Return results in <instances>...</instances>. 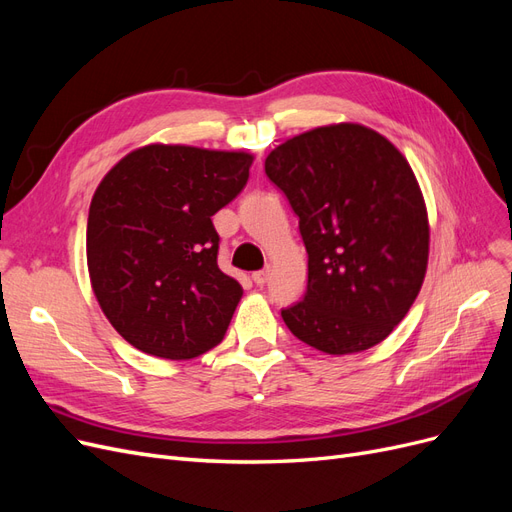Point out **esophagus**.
Returning <instances> with one entry per match:
<instances>
[{
	"instance_id": "obj_1",
	"label": "esophagus",
	"mask_w": 512,
	"mask_h": 512,
	"mask_svg": "<svg viewBox=\"0 0 512 512\" xmlns=\"http://www.w3.org/2000/svg\"><path fill=\"white\" fill-rule=\"evenodd\" d=\"M252 280H254V284L256 286H265L267 282H269V269H260V271H254L252 273Z\"/></svg>"
}]
</instances>
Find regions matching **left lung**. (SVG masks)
Returning a JSON list of instances; mask_svg holds the SVG:
<instances>
[{
    "instance_id": "1",
    "label": "left lung",
    "mask_w": 512,
    "mask_h": 512,
    "mask_svg": "<svg viewBox=\"0 0 512 512\" xmlns=\"http://www.w3.org/2000/svg\"><path fill=\"white\" fill-rule=\"evenodd\" d=\"M265 173L299 215L307 250V290L282 309L286 327L327 354L380 344L427 271V209L408 160L382 134L337 123L275 147Z\"/></svg>"
}]
</instances>
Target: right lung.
<instances>
[{"instance_id": "1", "label": "right lung", "mask_w": 512, "mask_h": 512, "mask_svg": "<svg viewBox=\"0 0 512 512\" xmlns=\"http://www.w3.org/2000/svg\"><path fill=\"white\" fill-rule=\"evenodd\" d=\"M252 160L243 151L147 145L100 181L87 218L91 288L134 348L185 361L224 339L243 288L218 267L211 215L245 188Z\"/></svg>"}]
</instances>
